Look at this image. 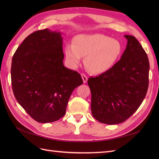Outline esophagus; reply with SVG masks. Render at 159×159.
<instances>
[{
	"mask_svg": "<svg viewBox=\"0 0 159 159\" xmlns=\"http://www.w3.org/2000/svg\"><path fill=\"white\" fill-rule=\"evenodd\" d=\"M81 76H82V79L83 80V83H86L87 81V76L85 75V74H81Z\"/></svg>",
	"mask_w": 159,
	"mask_h": 159,
	"instance_id": "obj_1",
	"label": "esophagus"
}]
</instances>
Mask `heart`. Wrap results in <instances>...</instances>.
Instances as JSON below:
<instances>
[{"label": "heart", "instance_id": "1", "mask_svg": "<svg viewBox=\"0 0 159 159\" xmlns=\"http://www.w3.org/2000/svg\"><path fill=\"white\" fill-rule=\"evenodd\" d=\"M122 45L116 39L100 33L80 34L73 39V44L65 48L67 62L76 67L85 57L87 70L94 74L107 72L115 66L122 52Z\"/></svg>", "mask_w": 159, "mask_h": 159}]
</instances>
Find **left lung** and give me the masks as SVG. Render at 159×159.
Here are the masks:
<instances>
[{"mask_svg":"<svg viewBox=\"0 0 159 159\" xmlns=\"http://www.w3.org/2000/svg\"><path fill=\"white\" fill-rule=\"evenodd\" d=\"M121 59L107 72L87 80L93 117L109 125L124 122L138 109L146 96L150 64L146 52L133 35Z\"/></svg>","mask_w":159,"mask_h":159,"instance_id":"1","label":"left lung"}]
</instances>
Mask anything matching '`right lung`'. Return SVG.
Listing matches in <instances>:
<instances>
[{
	"label": "right lung",
	"mask_w": 159,
	"mask_h": 159,
	"mask_svg": "<svg viewBox=\"0 0 159 159\" xmlns=\"http://www.w3.org/2000/svg\"><path fill=\"white\" fill-rule=\"evenodd\" d=\"M62 41L60 32L39 30L26 37L13 56V94L40 123L63 117L71 94L83 83L80 74L63 66Z\"/></svg>",
	"instance_id": "add662e5"
}]
</instances>
